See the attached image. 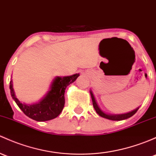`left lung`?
<instances>
[{
  "label": "left lung",
  "mask_w": 156,
  "mask_h": 156,
  "mask_svg": "<svg viewBox=\"0 0 156 156\" xmlns=\"http://www.w3.org/2000/svg\"><path fill=\"white\" fill-rule=\"evenodd\" d=\"M90 95H91V98H92V101H93V105L94 107L95 110H96V113L99 114V116H101V117L106 118V119H111V120H122V119H128V118L132 117L134 114L137 111L138 108L135 109L134 111H132V112L127 113V114H117V115H111V114H107L105 113H104L103 111H101V110L100 109L99 106H98L97 103H96V100H95L94 96H93V93L92 91H90Z\"/></svg>",
  "instance_id": "1"
}]
</instances>
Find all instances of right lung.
Wrapping results in <instances>:
<instances>
[{
  "label": "right lung",
  "instance_id": "1",
  "mask_svg": "<svg viewBox=\"0 0 156 156\" xmlns=\"http://www.w3.org/2000/svg\"><path fill=\"white\" fill-rule=\"evenodd\" d=\"M78 76L79 74H75L71 76L63 78L57 77L52 83L51 90H49L46 96L37 104L31 105L22 104L16 97L12 88V81L9 82L11 96L26 116L39 122L50 120L56 118L63 111L65 105L64 93L66 87L73 83Z\"/></svg>",
  "mask_w": 156,
  "mask_h": 156
}]
</instances>
